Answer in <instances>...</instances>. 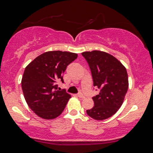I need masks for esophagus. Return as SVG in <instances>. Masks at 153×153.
Instances as JSON below:
<instances>
[{
    "instance_id": "obj_1",
    "label": "esophagus",
    "mask_w": 153,
    "mask_h": 153,
    "mask_svg": "<svg viewBox=\"0 0 153 153\" xmlns=\"http://www.w3.org/2000/svg\"><path fill=\"white\" fill-rule=\"evenodd\" d=\"M78 97H80V98H85V96H84V95H82V93H79V94L78 95Z\"/></svg>"
}]
</instances>
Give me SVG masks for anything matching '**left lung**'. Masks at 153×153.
<instances>
[{"mask_svg": "<svg viewBox=\"0 0 153 153\" xmlns=\"http://www.w3.org/2000/svg\"><path fill=\"white\" fill-rule=\"evenodd\" d=\"M91 68L93 85L100 90L93 97L94 106L86 110L96 120L109 118L123 105L128 89L126 68L116 58L100 51L82 53Z\"/></svg>", "mask_w": 153, "mask_h": 153, "instance_id": "8db88e82", "label": "left lung"}]
</instances>
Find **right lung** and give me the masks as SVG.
I'll return each instance as SVG.
<instances>
[{
    "mask_svg": "<svg viewBox=\"0 0 153 153\" xmlns=\"http://www.w3.org/2000/svg\"><path fill=\"white\" fill-rule=\"evenodd\" d=\"M78 54L66 51H48L30 62L24 71L21 86L27 105L38 117L56 118L62 113L71 95L57 91L67 66Z\"/></svg>",
    "mask_w": 153,
    "mask_h": 153,
    "instance_id": "right-lung-1",
    "label": "right lung"
}]
</instances>
